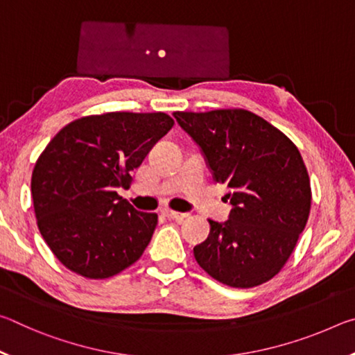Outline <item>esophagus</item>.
I'll return each instance as SVG.
<instances>
[{
  "label": "esophagus",
  "instance_id": "1",
  "mask_svg": "<svg viewBox=\"0 0 355 355\" xmlns=\"http://www.w3.org/2000/svg\"><path fill=\"white\" fill-rule=\"evenodd\" d=\"M163 214L169 219H175V220H184L188 218V213H180V211H173V209H163Z\"/></svg>",
  "mask_w": 355,
  "mask_h": 355
}]
</instances>
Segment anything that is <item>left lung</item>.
Returning <instances> with one entry per match:
<instances>
[{
  "instance_id": "1",
  "label": "left lung",
  "mask_w": 355,
  "mask_h": 355,
  "mask_svg": "<svg viewBox=\"0 0 355 355\" xmlns=\"http://www.w3.org/2000/svg\"><path fill=\"white\" fill-rule=\"evenodd\" d=\"M199 144L214 183L233 205L224 224L194 248L199 266L220 284L254 288L275 277L307 225L311 188L297 147L263 117L239 107L173 112Z\"/></svg>"
}]
</instances>
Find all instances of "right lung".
<instances>
[{
  "instance_id": "obj_1",
  "label": "right lung",
  "mask_w": 355,
  "mask_h": 355,
  "mask_svg": "<svg viewBox=\"0 0 355 355\" xmlns=\"http://www.w3.org/2000/svg\"><path fill=\"white\" fill-rule=\"evenodd\" d=\"M173 127L164 112H106L76 119L37 158L31 194L37 227L65 268L107 279L139 260L158 214L142 213L117 194L131 172Z\"/></svg>"
}]
</instances>
